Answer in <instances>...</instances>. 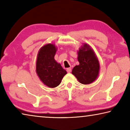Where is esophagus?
<instances>
[{
	"label": "esophagus",
	"mask_w": 130,
	"mask_h": 130,
	"mask_svg": "<svg viewBox=\"0 0 130 130\" xmlns=\"http://www.w3.org/2000/svg\"><path fill=\"white\" fill-rule=\"evenodd\" d=\"M67 72L68 73H70V72H71V71H72V69L71 68H68V69H67Z\"/></svg>",
	"instance_id": "34e87169"
}]
</instances>
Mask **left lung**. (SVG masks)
Here are the masks:
<instances>
[{
  "instance_id": "left-lung-1",
  "label": "left lung",
  "mask_w": 130,
  "mask_h": 130,
  "mask_svg": "<svg viewBox=\"0 0 130 130\" xmlns=\"http://www.w3.org/2000/svg\"><path fill=\"white\" fill-rule=\"evenodd\" d=\"M79 65L72 69V73L83 84H89L98 78L100 63L95 53L88 44L83 43L77 51Z\"/></svg>"
}]
</instances>
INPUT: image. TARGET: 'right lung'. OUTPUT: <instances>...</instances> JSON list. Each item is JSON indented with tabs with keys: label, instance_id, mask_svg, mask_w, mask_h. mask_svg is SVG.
<instances>
[{
	"label": "right lung",
	"instance_id": "add662e5",
	"mask_svg": "<svg viewBox=\"0 0 130 130\" xmlns=\"http://www.w3.org/2000/svg\"><path fill=\"white\" fill-rule=\"evenodd\" d=\"M57 48L54 44H46L39 50L36 61V73L46 86L55 88L60 83L67 71L55 60Z\"/></svg>",
	"mask_w": 130,
	"mask_h": 130
}]
</instances>
